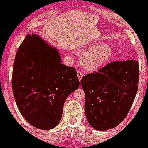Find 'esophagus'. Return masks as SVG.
Instances as JSON below:
<instances>
[{"mask_svg": "<svg viewBox=\"0 0 148 148\" xmlns=\"http://www.w3.org/2000/svg\"><path fill=\"white\" fill-rule=\"evenodd\" d=\"M77 77H78V78H79V81H81L82 78L83 76H84L83 72H82L81 71H78L77 72Z\"/></svg>", "mask_w": 148, "mask_h": 148, "instance_id": "1", "label": "esophagus"}]
</instances>
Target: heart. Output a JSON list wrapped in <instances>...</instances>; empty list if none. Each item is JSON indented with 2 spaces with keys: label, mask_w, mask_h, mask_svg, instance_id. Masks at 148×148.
<instances>
[{
  "label": "heart",
  "mask_w": 148,
  "mask_h": 148,
  "mask_svg": "<svg viewBox=\"0 0 148 148\" xmlns=\"http://www.w3.org/2000/svg\"><path fill=\"white\" fill-rule=\"evenodd\" d=\"M112 56V49L107 44L91 46L82 53V64L86 69L95 71L108 63Z\"/></svg>",
  "instance_id": "obj_1"
}]
</instances>
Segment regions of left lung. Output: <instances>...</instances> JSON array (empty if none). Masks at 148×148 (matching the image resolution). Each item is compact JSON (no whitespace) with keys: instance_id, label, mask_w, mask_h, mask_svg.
Returning <instances> with one entry per match:
<instances>
[{"instance_id":"left-lung-1","label":"left lung","mask_w":148,"mask_h":148,"mask_svg":"<svg viewBox=\"0 0 148 148\" xmlns=\"http://www.w3.org/2000/svg\"><path fill=\"white\" fill-rule=\"evenodd\" d=\"M136 60L113 62L81 80L85 92V114L97 130L114 128L126 117L138 89Z\"/></svg>"}]
</instances>
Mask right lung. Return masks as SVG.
I'll return each mask as SVG.
<instances>
[{
    "instance_id": "add662e5",
    "label": "right lung",
    "mask_w": 148,
    "mask_h": 148,
    "mask_svg": "<svg viewBox=\"0 0 148 148\" xmlns=\"http://www.w3.org/2000/svg\"><path fill=\"white\" fill-rule=\"evenodd\" d=\"M79 86L75 69L62 64L57 49L38 35L26 36L15 57L12 88L18 108L30 125L54 128L66 99Z\"/></svg>"
}]
</instances>
